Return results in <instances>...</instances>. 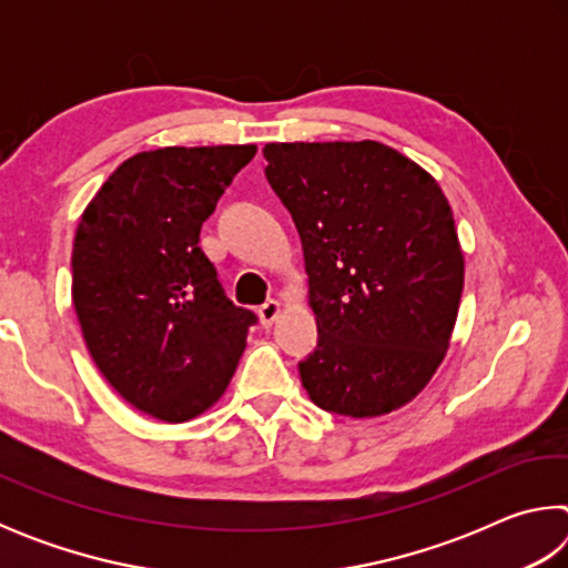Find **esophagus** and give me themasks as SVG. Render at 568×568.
Instances as JSON below:
<instances>
[{
    "instance_id": "esophagus-1",
    "label": "esophagus",
    "mask_w": 568,
    "mask_h": 568,
    "mask_svg": "<svg viewBox=\"0 0 568 568\" xmlns=\"http://www.w3.org/2000/svg\"><path fill=\"white\" fill-rule=\"evenodd\" d=\"M257 315H261V323L265 325V328H271V325L277 321V315H281V303L265 301L261 307H257Z\"/></svg>"
}]
</instances>
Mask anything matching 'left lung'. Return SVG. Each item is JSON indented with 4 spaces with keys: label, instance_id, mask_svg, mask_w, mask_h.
Segmentation results:
<instances>
[{
    "label": "left lung",
    "instance_id": "obj_1",
    "mask_svg": "<svg viewBox=\"0 0 568 568\" xmlns=\"http://www.w3.org/2000/svg\"><path fill=\"white\" fill-rule=\"evenodd\" d=\"M265 178L293 215L318 345L297 363L323 410L383 416L416 398L448 351L460 291L438 182L381 142H271Z\"/></svg>",
    "mask_w": 568,
    "mask_h": 568
}]
</instances>
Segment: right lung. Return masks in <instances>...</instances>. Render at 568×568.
Masks as SVG:
<instances>
[{
	"mask_svg": "<svg viewBox=\"0 0 568 568\" xmlns=\"http://www.w3.org/2000/svg\"><path fill=\"white\" fill-rule=\"evenodd\" d=\"M255 145L162 148L112 172L84 210L72 301L110 386L152 418L182 423L223 396L257 315L237 307L200 227Z\"/></svg>",
	"mask_w": 568,
	"mask_h": 568,
	"instance_id": "right-lung-1",
	"label": "right lung"
}]
</instances>
